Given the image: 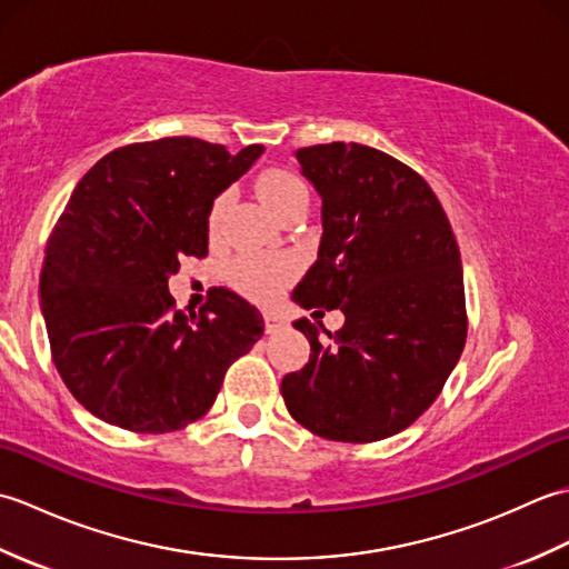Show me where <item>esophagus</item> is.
Segmentation results:
<instances>
[{"label":"esophagus","mask_w":569,"mask_h":569,"mask_svg":"<svg viewBox=\"0 0 569 569\" xmlns=\"http://www.w3.org/2000/svg\"><path fill=\"white\" fill-rule=\"evenodd\" d=\"M263 328H266V335H276L288 328V322L283 316H276V312H263Z\"/></svg>","instance_id":"esophagus-1"}]
</instances>
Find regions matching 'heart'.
I'll return each instance as SVG.
<instances>
[{
    "mask_svg": "<svg viewBox=\"0 0 569 569\" xmlns=\"http://www.w3.org/2000/svg\"><path fill=\"white\" fill-rule=\"evenodd\" d=\"M257 196L269 208L271 214L283 220L286 214L296 210H306L310 192L306 180L286 168H266L257 178ZM229 202V192H220L208 210V229L210 234L217 232L224 208ZM234 281L247 296L257 300H273L281 288L291 278V266L278 259H263V257H244L234 263Z\"/></svg>",
    "mask_w": 569,
    "mask_h": 569,
    "instance_id": "obj_1",
    "label": "heart"
}]
</instances>
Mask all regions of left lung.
I'll list each match as a JSON object with an SVG mask.
<instances>
[{"label": "left lung", "mask_w": 569, "mask_h": 569, "mask_svg": "<svg viewBox=\"0 0 569 569\" xmlns=\"http://www.w3.org/2000/svg\"><path fill=\"white\" fill-rule=\"evenodd\" d=\"M322 198L318 261L296 286L306 310L345 312L322 342L310 320L308 365L286 373L288 413L337 442L406 430L440 396L467 340L459 247L426 178L365 143L296 151Z\"/></svg>", "instance_id": "obj_1"}]
</instances>
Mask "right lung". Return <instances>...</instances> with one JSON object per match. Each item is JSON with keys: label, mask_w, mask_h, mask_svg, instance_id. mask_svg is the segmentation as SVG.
Returning a JSON list of instances; mask_svg holds the SVG:
<instances>
[{"label": "right lung", "mask_w": 569, "mask_h": 569, "mask_svg": "<svg viewBox=\"0 0 569 569\" xmlns=\"http://www.w3.org/2000/svg\"><path fill=\"white\" fill-rule=\"evenodd\" d=\"M261 151L196 137L129 143L72 190L39 291L53 365L92 416L131 432L186 428L263 335L261 312L229 288H210L198 312L168 293L180 261L208 257L212 200Z\"/></svg>", "instance_id": "right-lung-1"}]
</instances>
